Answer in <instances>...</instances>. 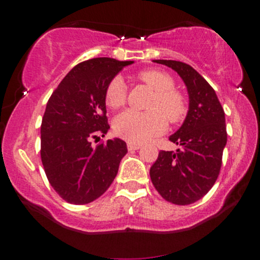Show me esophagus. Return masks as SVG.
Instances as JSON below:
<instances>
[{
	"instance_id": "34e87169",
	"label": "esophagus",
	"mask_w": 260,
	"mask_h": 260,
	"mask_svg": "<svg viewBox=\"0 0 260 260\" xmlns=\"http://www.w3.org/2000/svg\"><path fill=\"white\" fill-rule=\"evenodd\" d=\"M127 148L129 151H134V150H138V149L142 148V144H136V143H128Z\"/></svg>"
}]
</instances>
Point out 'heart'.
Listing matches in <instances>:
<instances>
[{
  "label": "heart",
  "mask_w": 260,
  "mask_h": 260,
  "mask_svg": "<svg viewBox=\"0 0 260 260\" xmlns=\"http://www.w3.org/2000/svg\"><path fill=\"white\" fill-rule=\"evenodd\" d=\"M139 78L156 92L150 111L140 112L126 110L113 122V129L117 136L131 143H144L159 136L170 122L181 121L186 115V100L178 91L174 90V79L168 73L157 70H148L139 73ZM127 86L121 76L115 77L107 85L105 100L107 106L118 109L126 101Z\"/></svg>",
  "instance_id": "heart-1"
}]
</instances>
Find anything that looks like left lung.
<instances>
[{
    "label": "left lung",
    "mask_w": 260,
    "mask_h": 260,
    "mask_svg": "<svg viewBox=\"0 0 260 260\" xmlns=\"http://www.w3.org/2000/svg\"><path fill=\"white\" fill-rule=\"evenodd\" d=\"M172 68L187 88L188 112L170 140L181 145L174 151L161 150L150 168L154 187L165 201L192 204L214 186L221 168L228 142L225 112L210 84L189 64L172 59H153Z\"/></svg>",
    "instance_id": "1"
}]
</instances>
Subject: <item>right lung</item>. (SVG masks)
Segmentation results:
<instances>
[{
  "mask_svg": "<svg viewBox=\"0 0 260 260\" xmlns=\"http://www.w3.org/2000/svg\"><path fill=\"white\" fill-rule=\"evenodd\" d=\"M133 61L98 57L77 64L46 104L41 122V161L50 184L71 204H88L111 186L127 144L109 139L96 148L92 138L110 129L106 89Z\"/></svg>",
  "mask_w": 260,
  "mask_h": 260,
  "instance_id": "obj_1",
  "label": "right lung"
}]
</instances>
